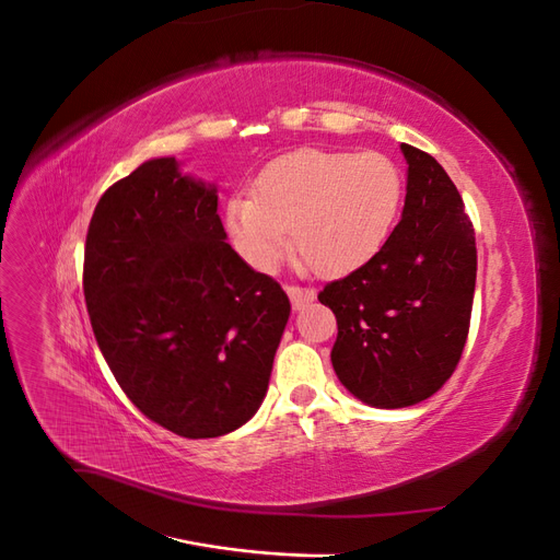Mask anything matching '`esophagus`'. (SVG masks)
I'll return each instance as SVG.
<instances>
[{
    "label": "esophagus",
    "instance_id": "obj_1",
    "mask_svg": "<svg viewBox=\"0 0 560 560\" xmlns=\"http://www.w3.org/2000/svg\"><path fill=\"white\" fill-rule=\"evenodd\" d=\"M287 294H290V301H292V308L294 311H301L306 303L315 301V292L313 290H303V287H294L290 284L287 287Z\"/></svg>",
    "mask_w": 560,
    "mask_h": 560
}]
</instances>
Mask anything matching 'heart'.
<instances>
[{"label":"heart","mask_w":560,"mask_h":560,"mask_svg":"<svg viewBox=\"0 0 560 560\" xmlns=\"http://www.w3.org/2000/svg\"><path fill=\"white\" fill-rule=\"evenodd\" d=\"M404 177L378 151L303 147L261 167L249 196L224 206V233L254 270L268 273L292 243L319 276H346L385 247L401 212Z\"/></svg>","instance_id":"1"}]
</instances>
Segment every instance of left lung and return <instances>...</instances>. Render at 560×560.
I'll return each instance as SVG.
<instances>
[{
  "mask_svg": "<svg viewBox=\"0 0 560 560\" xmlns=\"http://www.w3.org/2000/svg\"><path fill=\"white\" fill-rule=\"evenodd\" d=\"M406 198L385 247L317 294L336 315L331 364L352 397L404 409L432 397L460 360L477 284V243L455 184L401 144Z\"/></svg>",
  "mask_w": 560,
  "mask_h": 560,
  "instance_id": "8db88e82",
  "label": "left lung"
}]
</instances>
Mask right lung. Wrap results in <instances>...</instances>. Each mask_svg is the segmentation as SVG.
I'll list each match as a JSON object with an SVG mask.
<instances>
[{
    "label": "right lung",
    "instance_id": "obj_1",
    "mask_svg": "<svg viewBox=\"0 0 560 560\" xmlns=\"http://www.w3.org/2000/svg\"><path fill=\"white\" fill-rule=\"evenodd\" d=\"M217 184L151 159L95 206L83 294L95 341L138 409L186 439L259 411L290 319L282 287L249 268L217 214Z\"/></svg>",
    "mask_w": 560,
    "mask_h": 560
}]
</instances>
